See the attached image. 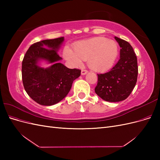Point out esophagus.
<instances>
[{
    "mask_svg": "<svg viewBox=\"0 0 160 160\" xmlns=\"http://www.w3.org/2000/svg\"><path fill=\"white\" fill-rule=\"evenodd\" d=\"M88 71H87V70H84V69L81 70V75H86L87 73H88Z\"/></svg>",
    "mask_w": 160,
    "mask_h": 160,
    "instance_id": "34e87169",
    "label": "esophagus"
}]
</instances>
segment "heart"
<instances>
[{"label":"heart","instance_id":"b5f03b06","mask_svg":"<svg viewBox=\"0 0 160 160\" xmlns=\"http://www.w3.org/2000/svg\"><path fill=\"white\" fill-rule=\"evenodd\" d=\"M119 54L117 42L105 37H93L81 41L74 45V51L67 47L65 59L73 66H80L88 60L89 68L96 72L108 71L113 66Z\"/></svg>","mask_w":160,"mask_h":160}]
</instances>
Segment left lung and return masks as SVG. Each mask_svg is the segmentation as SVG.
I'll return each mask as SVG.
<instances>
[{
    "label": "left lung",
    "instance_id": "8db88e82",
    "mask_svg": "<svg viewBox=\"0 0 160 160\" xmlns=\"http://www.w3.org/2000/svg\"><path fill=\"white\" fill-rule=\"evenodd\" d=\"M121 48L120 59L107 72L98 74L95 93L109 102L125 100L132 93L136 84L138 67L137 57L129 43L115 37Z\"/></svg>",
    "mask_w": 160,
    "mask_h": 160
}]
</instances>
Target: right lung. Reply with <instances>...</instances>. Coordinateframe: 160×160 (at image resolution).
Returning <instances> with one entry per match:
<instances>
[{"instance_id": "1", "label": "right lung", "mask_w": 160, "mask_h": 160, "mask_svg": "<svg viewBox=\"0 0 160 160\" xmlns=\"http://www.w3.org/2000/svg\"><path fill=\"white\" fill-rule=\"evenodd\" d=\"M64 37L43 40L32 45L22 62L24 88L30 98L41 105H55L63 99L72 82L81 75V71L69 69L60 62L58 55ZM51 64L43 68L41 62Z\"/></svg>"}]
</instances>
